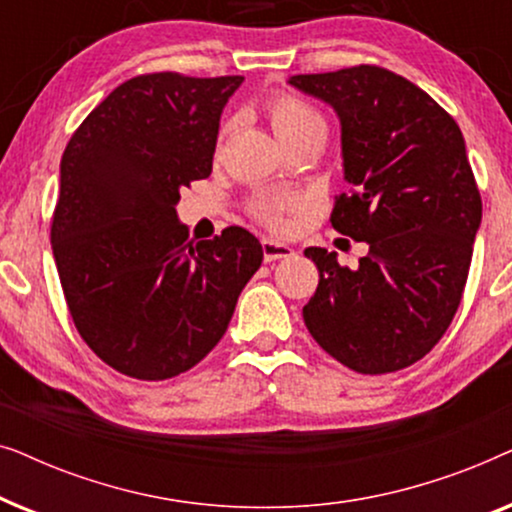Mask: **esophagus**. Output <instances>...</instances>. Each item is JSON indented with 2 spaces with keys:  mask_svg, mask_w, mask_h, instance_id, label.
I'll return each mask as SVG.
<instances>
[{
  "mask_svg": "<svg viewBox=\"0 0 512 512\" xmlns=\"http://www.w3.org/2000/svg\"><path fill=\"white\" fill-rule=\"evenodd\" d=\"M261 247H263L265 261H268V263L279 261V258H291L293 254H296V251H293L289 244H284V242H279V240H270V237H263Z\"/></svg>",
  "mask_w": 512,
  "mask_h": 512,
  "instance_id": "1",
  "label": "esophagus"
}]
</instances>
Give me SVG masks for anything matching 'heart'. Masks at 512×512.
<instances>
[{"mask_svg": "<svg viewBox=\"0 0 512 512\" xmlns=\"http://www.w3.org/2000/svg\"><path fill=\"white\" fill-rule=\"evenodd\" d=\"M268 114L272 121V128H275L277 137L289 139L300 130L307 128H324V121H321L319 111L310 107V104L298 100L293 95H275L268 102ZM303 207V200L300 195L291 191H263L258 193L254 200H251V214L265 226L270 228H284L286 214L296 212V209Z\"/></svg>", "mask_w": 512, "mask_h": 512, "instance_id": "b5f03b06", "label": "heart"}]
</instances>
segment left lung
<instances>
[{
    "label": "left lung",
    "mask_w": 512,
    "mask_h": 512,
    "mask_svg": "<svg viewBox=\"0 0 512 512\" xmlns=\"http://www.w3.org/2000/svg\"><path fill=\"white\" fill-rule=\"evenodd\" d=\"M340 118L338 233L368 244L359 268L307 247L319 286L303 307L307 331L363 375L408 368L443 338L461 303L482 202L454 118L389 69L359 65L289 76Z\"/></svg>",
    "instance_id": "obj_1"
}]
</instances>
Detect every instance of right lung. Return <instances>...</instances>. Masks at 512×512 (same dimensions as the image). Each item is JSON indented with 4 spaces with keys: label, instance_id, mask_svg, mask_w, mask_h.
Returning <instances> with one entry per match:
<instances>
[{
    "label": "right lung",
    "instance_id": "add662e5",
    "mask_svg": "<svg viewBox=\"0 0 512 512\" xmlns=\"http://www.w3.org/2000/svg\"><path fill=\"white\" fill-rule=\"evenodd\" d=\"M242 76H135L90 111L60 160L51 244L69 314L118 373L167 380L223 338L263 263L249 230L188 240L181 188L212 174Z\"/></svg>",
    "mask_w": 512,
    "mask_h": 512
}]
</instances>
